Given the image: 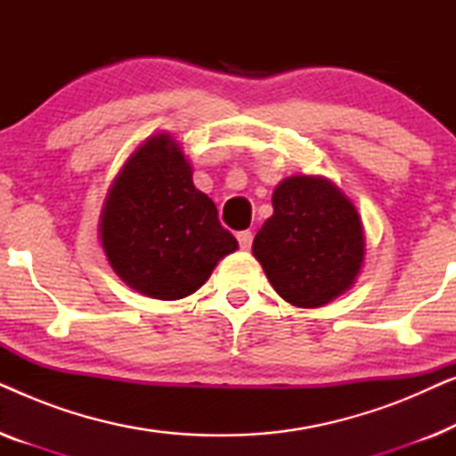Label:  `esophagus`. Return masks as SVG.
<instances>
[{
    "label": "esophagus",
    "instance_id": "34e87169",
    "mask_svg": "<svg viewBox=\"0 0 456 456\" xmlns=\"http://www.w3.org/2000/svg\"><path fill=\"white\" fill-rule=\"evenodd\" d=\"M236 239H239V245L240 248H251V242H253V232L251 230H240L239 234H236Z\"/></svg>",
    "mask_w": 456,
    "mask_h": 456
}]
</instances>
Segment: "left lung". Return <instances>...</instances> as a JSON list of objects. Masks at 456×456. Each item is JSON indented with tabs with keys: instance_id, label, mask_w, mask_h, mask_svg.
Wrapping results in <instances>:
<instances>
[{
	"instance_id": "1",
	"label": "left lung",
	"mask_w": 456,
	"mask_h": 456,
	"mask_svg": "<svg viewBox=\"0 0 456 456\" xmlns=\"http://www.w3.org/2000/svg\"><path fill=\"white\" fill-rule=\"evenodd\" d=\"M253 255L286 303L315 309L351 290L365 261V228L354 203L332 180L284 178Z\"/></svg>"
}]
</instances>
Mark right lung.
Segmentation results:
<instances>
[{
	"label": "right lung",
	"mask_w": 456,
	"mask_h": 456,
	"mask_svg": "<svg viewBox=\"0 0 456 456\" xmlns=\"http://www.w3.org/2000/svg\"><path fill=\"white\" fill-rule=\"evenodd\" d=\"M99 240L116 276L159 301L192 295L239 248L170 133L142 141L111 180Z\"/></svg>",
	"instance_id": "right-lung-1"
}]
</instances>
